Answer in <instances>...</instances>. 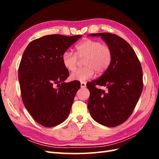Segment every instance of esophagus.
I'll return each mask as SVG.
<instances>
[{
  "label": "esophagus",
  "instance_id": "esophagus-1",
  "mask_svg": "<svg viewBox=\"0 0 159 159\" xmlns=\"http://www.w3.org/2000/svg\"><path fill=\"white\" fill-rule=\"evenodd\" d=\"M86 87V84L85 82H81V88H84Z\"/></svg>",
  "mask_w": 159,
  "mask_h": 159
}]
</instances>
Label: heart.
Listing matches in <instances>:
<instances>
[{"label": "heart", "instance_id": "b5f03b06", "mask_svg": "<svg viewBox=\"0 0 159 159\" xmlns=\"http://www.w3.org/2000/svg\"><path fill=\"white\" fill-rule=\"evenodd\" d=\"M76 54L71 51H65L61 56V62L64 68L70 71L76 69L78 55L84 58L83 68L74 71L70 75L72 80L84 81L93 76L95 71L102 74L106 71L112 61V50L102 42L91 39L85 40L75 46Z\"/></svg>", "mask_w": 159, "mask_h": 159}]
</instances>
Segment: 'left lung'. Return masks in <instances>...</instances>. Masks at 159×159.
<instances>
[{"instance_id": "obj_1", "label": "left lung", "mask_w": 159, "mask_h": 159, "mask_svg": "<svg viewBox=\"0 0 159 159\" xmlns=\"http://www.w3.org/2000/svg\"><path fill=\"white\" fill-rule=\"evenodd\" d=\"M100 36L112 50L109 68L98 80L89 83L88 107L90 115L102 125L113 127L130 117L141 95L143 71L135 52L121 37L108 32L90 34ZM104 86L107 92L95 87Z\"/></svg>"}]
</instances>
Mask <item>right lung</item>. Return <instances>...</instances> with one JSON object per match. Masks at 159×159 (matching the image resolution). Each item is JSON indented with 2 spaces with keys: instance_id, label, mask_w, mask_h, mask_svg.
I'll use <instances>...</instances> for the list:
<instances>
[{
  "instance_id": "obj_1",
  "label": "right lung",
  "mask_w": 159,
  "mask_h": 159,
  "mask_svg": "<svg viewBox=\"0 0 159 159\" xmlns=\"http://www.w3.org/2000/svg\"><path fill=\"white\" fill-rule=\"evenodd\" d=\"M81 36H44L32 41L23 53L18 68L22 99L31 116L42 126H56L70 114L80 83H64L70 74L62 64L61 56ZM55 84L60 88H54Z\"/></svg>"
}]
</instances>
